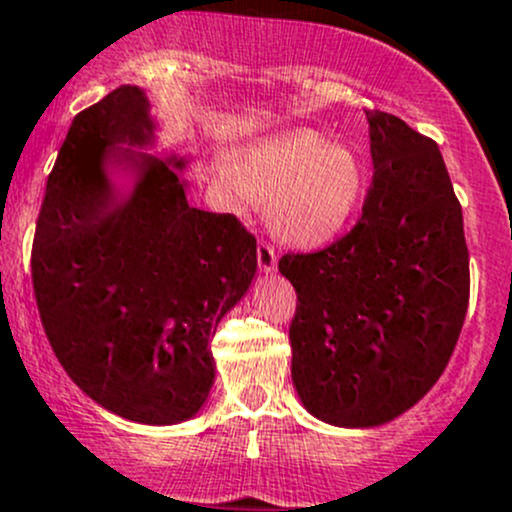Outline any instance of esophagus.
Masks as SVG:
<instances>
[{
    "instance_id": "34e87169",
    "label": "esophagus",
    "mask_w": 512,
    "mask_h": 512,
    "mask_svg": "<svg viewBox=\"0 0 512 512\" xmlns=\"http://www.w3.org/2000/svg\"><path fill=\"white\" fill-rule=\"evenodd\" d=\"M256 261H258V268H261V271L268 276V273L276 271V263H278L276 249H273V246H268L266 241H261L256 249Z\"/></svg>"
}]
</instances>
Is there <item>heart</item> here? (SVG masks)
<instances>
[{
	"label": "heart",
	"mask_w": 512,
	"mask_h": 512,
	"mask_svg": "<svg viewBox=\"0 0 512 512\" xmlns=\"http://www.w3.org/2000/svg\"><path fill=\"white\" fill-rule=\"evenodd\" d=\"M221 187L234 209L266 207L273 234L295 249L333 244L360 207L365 165L347 145L313 130H291L241 147L221 167Z\"/></svg>",
	"instance_id": "heart-1"
}]
</instances>
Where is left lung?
I'll use <instances>...</instances> for the list:
<instances>
[{
  "label": "left lung",
  "mask_w": 512,
  "mask_h": 512,
  "mask_svg": "<svg viewBox=\"0 0 512 512\" xmlns=\"http://www.w3.org/2000/svg\"><path fill=\"white\" fill-rule=\"evenodd\" d=\"M374 179L362 219L318 254H286L291 377L300 404L342 429L412 409L449 365L468 308L463 214L434 140L367 110Z\"/></svg>",
  "instance_id": "left-lung-1"
}]
</instances>
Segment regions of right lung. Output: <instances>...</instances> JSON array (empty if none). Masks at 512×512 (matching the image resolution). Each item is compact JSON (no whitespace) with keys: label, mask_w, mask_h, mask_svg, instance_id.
I'll use <instances>...</instances> for the list:
<instances>
[{"label":"right lung","mask_w":512,"mask_h":512,"mask_svg":"<svg viewBox=\"0 0 512 512\" xmlns=\"http://www.w3.org/2000/svg\"><path fill=\"white\" fill-rule=\"evenodd\" d=\"M140 86L73 118L36 224L31 278L68 377L108 412L182 424L214 384L212 337L249 293L256 239L231 214L189 207L194 155L156 152Z\"/></svg>","instance_id":"obj_1"}]
</instances>
